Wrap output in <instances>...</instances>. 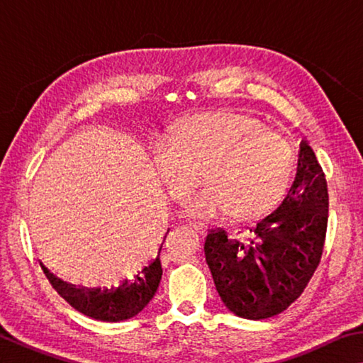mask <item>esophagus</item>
I'll use <instances>...</instances> for the list:
<instances>
[{
  "instance_id": "esophagus-1",
  "label": "esophagus",
  "mask_w": 363,
  "mask_h": 363,
  "mask_svg": "<svg viewBox=\"0 0 363 363\" xmlns=\"http://www.w3.org/2000/svg\"><path fill=\"white\" fill-rule=\"evenodd\" d=\"M189 227H190V229H192L194 232L199 233V235H205L206 229H208V227H206L205 224H200V223H190Z\"/></svg>"
}]
</instances>
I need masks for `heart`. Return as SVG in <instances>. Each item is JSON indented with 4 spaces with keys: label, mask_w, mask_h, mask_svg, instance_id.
Instances as JSON below:
<instances>
[{
    "label": "heart",
    "mask_w": 363,
    "mask_h": 363,
    "mask_svg": "<svg viewBox=\"0 0 363 363\" xmlns=\"http://www.w3.org/2000/svg\"><path fill=\"white\" fill-rule=\"evenodd\" d=\"M153 179L181 201L201 177L206 186L189 196L182 213L210 219L229 210L253 218L284 199L296 169V152L251 116L213 112L184 120L150 145Z\"/></svg>",
    "instance_id": "1"
}]
</instances>
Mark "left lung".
Wrapping results in <instances>:
<instances>
[{
	"mask_svg": "<svg viewBox=\"0 0 363 363\" xmlns=\"http://www.w3.org/2000/svg\"><path fill=\"white\" fill-rule=\"evenodd\" d=\"M327 223V181L301 140L293 186L277 210L250 229L248 240H230L223 229L206 235V264L227 309L250 320L284 312L320 262Z\"/></svg>",
	"mask_w": 363,
	"mask_h": 363,
	"instance_id": "1",
	"label": "left lung"
}]
</instances>
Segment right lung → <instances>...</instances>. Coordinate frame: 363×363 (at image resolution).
Returning <instances> with one entry per match:
<instances>
[{"label": "right lung", "instance_id": "add662e5", "mask_svg": "<svg viewBox=\"0 0 363 363\" xmlns=\"http://www.w3.org/2000/svg\"><path fill=\"white\" fill-rule=\"evenodd\" d=\"M167 233H164V238H167ZM162 247L163 243L160 245L157 256L149 264L140 267L130 279L123 280L118 286L112 288H79L57 279L45 266L41 267L54 290L73 309L82 312L86 317L94 318V320L121 322L136 317L155 296L163 274L162 262H160Z\"/></svg>", "mask_w": 363, "mask_h": 363}]
</instances>
